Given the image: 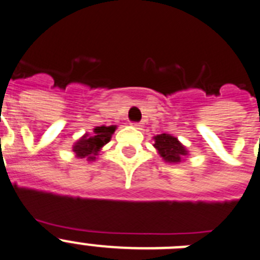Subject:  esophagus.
Segmentation results:
<instances>
[{"label":"esophagus","instance_id":"34e87169","mask_svg":"<svg viewBox=\"0 0 260 260\" xmlns=\"http://www.w3.org/2000/svg\"><path fill=\"white\" fill-rule=\"evenodd\" d=\"M132 126H134V127H137V128H141L142 125L139 122H133Z\"/></svg>","mask_w":260,"mask_h":260}]
</instances>
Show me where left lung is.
Wrapping results in <instances>:
<instances>
[{"instance_id": "8db88e82", "label": "left lung", "mask_w": 260, "mask_h": 260, "mask_svg": "<svg viewBox=\"0 0 260 260\" xmlns=\"http://www.w3.org/2000/svg\"><path fill=\"white\" fill-rule=\"evenodd\" d=\"M155 148L158 151L160 156L168 162H180L183 156L187 155L185 147L178 142V139L169 134L156 135Z\"/></svg>"}]
</instances>
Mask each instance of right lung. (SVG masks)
Wrapping results in <instances>:
<instances>
[{"instance_id":"right-lung-1","label":"right lung","mask_w":260,"mask_h":260,"mask_svg":"<svg viewBox=\"0 0 260 260\" xmlns=\"http://www.w3.org/2000/svg\"><path fill=\"white\" fill-rule=\"evenodd\" d=\"M114 130H116V126H99L95 128L93 135L91 137L84 135L80 141H78L73 147L74 148L73 151L77 153L78 157L87 158L91 161L98 155L99 150L110 141Z\"/></svg>"}]
</instances>
